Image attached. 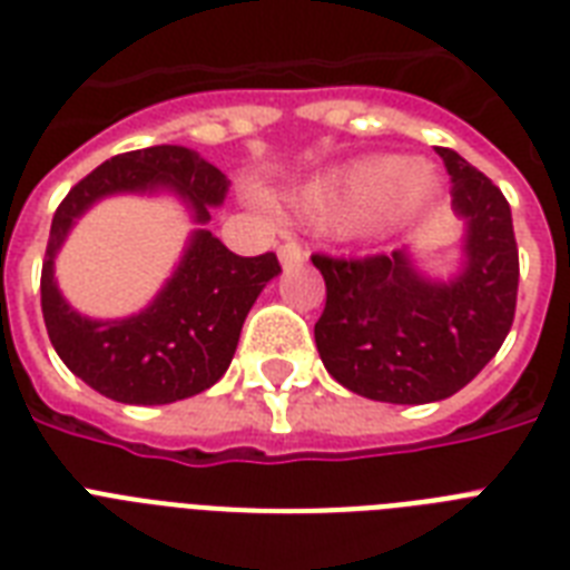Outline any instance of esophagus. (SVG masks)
<instances>
[{
    "instance_id": "1",
    "label": "esophagus",
    "mask_w": 570,
    "mask_h": 570,
    "mask_svg": "<svg viewBox=\"0 0 570 570\" xmlns=\"http://www.w3.org/2000/svg\"><path fill=\"white\" fill-rule=\"evenodd\" d=\"M277 257H281V263H284V266H302L304 259H307V248H304L302 242L286 239V242H281Z\"/></svg>"
}]
</instances>
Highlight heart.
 I'll use <instances>...</instances> for the list:
<instances>
[{"label": "heart", "mask_w": 570, "mask_h": 570, "mask_svg": "<svg viewBox=\"0 0 570 570\" xmlns=\"http://www.w3.org/2000/svg\"><path fill=\"white\" fill-rule=\"evenodd\" d=\"M438 191V177L425 165L402 156H364L307 183L295 206L320 227H393L414 218Z\"/></svg>", "instance_id": "heart-1"}]
</instances>
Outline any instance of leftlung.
I'll return each mask as SVG.
<instances>
[{
  "mask_svg": "<svg viewBox=\"0 0 570 570\" xmlns=\"http://www.w3.org/2000/svg\"><path fill=\"white\" fill-rule=\"evenodd\" d=\"M464 218V268L429 281L405 250L370 257L313 254L325 277L316 348L357 396L423 405L459 393L500 352L518 302V242L503 191L450 147H434Z\"/></svg>",
  "mask_w": 570,
  "mask_h": 570,
  "instance_id": "left-lung-1",
  "label": "left lung"
}]
</instances>
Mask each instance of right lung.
<instances>
[{"label":"right lung","instance_id":"add662e5","mask_svg":"<svg viewBox=\"0 0 570 570\" xmlns=\"http://www.w3.org/2000/svg\"><path fill=\"white\" fill-rule=\"evenodd\" d=\"M227 186L230 180L189 147L156 145L111 156L58 204L40 272V307L58 357L88 387L124 405H168L213 387L227 373L250 304L281 272L272 250L239 257L209 230H195L163 293L127 320L79 316L52 275L73 222L100 197L171 189L189 204L195 222L206 224L209 206L224 204Z\"/></svg>","mask_w":570,"mask_h":570}]
</instances>
